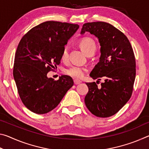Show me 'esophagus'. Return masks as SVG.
I'll use <instances>...</instances> for the list:
<instances>
[{"label":"esophagus","instance_id":"1","mask_svg":"<svg viewBox=\"0 0 149 149\" xmlns=\"http://www.w3.org/2000/svg\"><path fill=\"white\" fill-rule=\"evenodd\" d=\"M74 84H75V85H78V84H81V83L82 82L81 80L77 79H75L74 80Z\"/></svg>","mask_w":149,"mask_h":149}]
</instances>
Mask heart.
Masks as SVG:
<instances>
[{"instance_id": "heart-1", "label": "heart", "mask_w": 149, "mask_h": 149, "mask_svg": "<svg viewBox=\"0 0 149 149\" xmlns=\"http://www.w3.org/2000/svg\"><path fill=\"white\" fill-rule=\"evenodd\" d=\"M80 47L81 49L87 54L93 49H96V43L93 39L90 37H84L80 41ZM61 58L63 61H65L68 58V49L67 47H65L62 50ZM87 69L84 67L79 66V65H73L65 70V73L67 75L75 78H81L84 77Z\"/></svg>"}]
</instances>
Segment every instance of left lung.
Returning <instances> with one entry per match:
<instances>
[{
  "instance_id": "8db88e82",
  "label": "left lung",
  "mask_w": 149,
  "mask_h": 149,
  "mask_svg": "<svg viewBox=\"0 0 149 149\" xmlns=\"http://www.w3.org/2000/svg\"><path fill=\"white\" fill-rule=\"evenodd\" d=\"M89 32L99 39V62L90 73L93 79L104 77L100 88L95 82L87 83L89 91L85 103L93 114L100 118L112 116L131 98L136 74L135 58L127 37L107 22L84 24L81 34Z\"/></svg>"
}]
</instances>
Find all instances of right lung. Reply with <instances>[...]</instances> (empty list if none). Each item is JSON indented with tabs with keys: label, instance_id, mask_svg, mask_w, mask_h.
<instances>
[{
	"label": "right lung",
	"instance_id": "obj_1",
	"mask_svg": "<svg viewBox=\"0 0 149 149\" xmlns=\"http://www.w3.org/2000/svg\"><path fill=\"white\" fill-rule=\"evenodd\" d=\"M79 27L77 24L45 22L33 27L19 41L13 75L22 102L35 114L53 110L74 85L68 75L54 81L47 77V73L60 64L64 46Z\"/></svg>",
	"mask_w": 149,
	"mask_h": 149
}]
</instances>
